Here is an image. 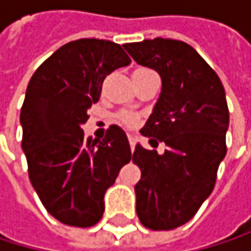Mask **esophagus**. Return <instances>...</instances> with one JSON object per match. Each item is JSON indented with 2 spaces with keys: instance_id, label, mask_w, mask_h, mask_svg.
Listing matches in <instances>:
<instances>
[{
  "instance_id": "obj_1",
  "label": "esophagus",
  "mask_w": 251,
  "mask_h": 251,
  "mask_svg": "<svg viewBox=\"0 0 251 251\" xmlns=\"http://www.w3.org/2000/svg\"><path fill=\"white\" fill-rule=\"evenodd\" d=\"M127 139H129V145H130V150L133 151L135 150V144L138 141V136L135 133H127Z\"/></svg>"
}]
</instances>
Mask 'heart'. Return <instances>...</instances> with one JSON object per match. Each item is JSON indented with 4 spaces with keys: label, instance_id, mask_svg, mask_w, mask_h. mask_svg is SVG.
Returning a JSON list of instances; mask_svg holds the SVG:
<instances>
[{
    "label": "heart",
    "instance_id": "1",
    "mask_svg": "<svg viewBox=\"0 0 251 251\" xmlns=\"http://www.w3.org/2000/svg\"><path fill=\"white\" fill-rule=\"evenodd\" d=\"M118 119L126 126H132L136 124V116L133 113H130V112H122V113H119Z\"/></svg>",
    "mask_w": 251,
    "mask_h": 251
}]
</instances>
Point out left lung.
Wrapping results in <instances>:
<instances>
[{"instance_id":"1","label":"left lung","mask_w":251,"mask_h":251,"mask_svg":"<svg viewBox=\"0 0 251 251\" xmlns=\"http://www.w3.org/2000/svg\"><path fill=\"white\" fill-rule=\"evenodd\" d=\"M124 48L139 65L155 70L163 82L141 133L164 142L166 150L158 154L141 144L135 147L132 161L141 169L136 214L150 229H173L190 221L214 190L226 154V90L217 73L184 42L157 37Z\"/></svg>"}]
</instances>
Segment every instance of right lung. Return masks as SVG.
<instances>
[{
    "label": "right lung",
    "mask_w": 251,
    "mask_h": 251,
    "mask_svg": "<svg viewBox=\"0 0 251 251\" xmlns=\"http://www.w3.org/2000/svg\"><path fill=\"white\" fill-rule=\"evenodd\" d=\"M130 64L121 45L79 39L61 46L33 74L20 113L28 178L46 211L71 226L97 224L104 193L132 152L122 127L99 141L81 126L106 75Z\"/></svg>",
    "instance_id": "right-lung-1"
}]
</instances>
